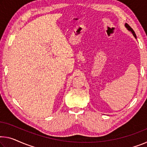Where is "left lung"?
<instances>
[{"label": "left lung", "instance_id": "1", "mask_svg": "<svg viewBox=\"0 0 147 147\" xmlns=\"http://www.w3.org/2000/svg\"><path fill=\"white\" fill-rule=\"evenodd\" d=\"M125 28H127L129 31H130L131 32V33H133V35H134V37H135V38H137V37H136V35H135V31H134V29H133L131 28V27H130L129 26V25H128L127 24H125Z\"/></svg>", "mask_w": 147, "mask_h": 147}]
</instances>
